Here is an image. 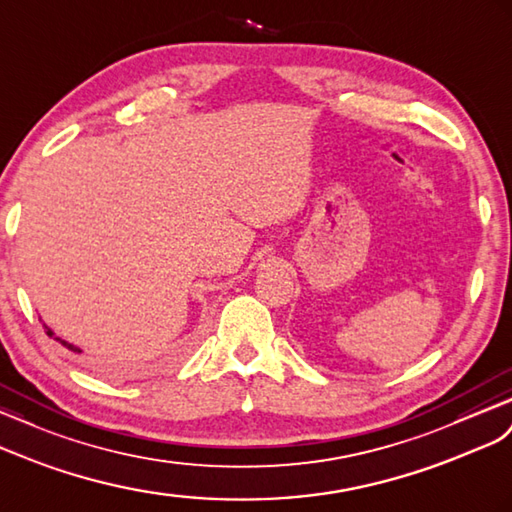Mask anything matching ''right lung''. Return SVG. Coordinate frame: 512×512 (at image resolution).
<instances>
[{"instance_id":"1","label":"right lung","mask_w":512,"mask_h":512,"mask_svg":"<svg viewBox=\"0 0 512 512\" xmlns=\"http://www.w3.org/2000/svg\"><path fill=\"white\" fill-rule=\"evenodd\" d=\"M45 329H47V335H49V337H54V339H56V342H60V344H62L64 348H69V350H73V352H82V350H80V348H77V346L69 344V342H67V339H62V337H56V333H54V331H51L47 324H45Z\"/></svg>"}]
</instances>
